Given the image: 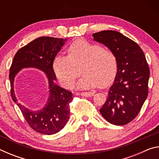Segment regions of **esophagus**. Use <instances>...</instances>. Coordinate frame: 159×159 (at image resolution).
<instances>
[{
  "label": "esophagus",
  "instance_id": "34e87169",
  "mask_svg": "<svg viewBox=\"0 0 159 159\" xmlns=\"http://www.w3.org/2000/svg\"><path fill=\"white\" fill-rule=\"evenodd\" d=\"M80 95L84 96V97H92L94 95V93H90V92H83L80 93Z\"/></svg>",
  "mask_w": 159,
  "mask_h": 159
}]
</instances>
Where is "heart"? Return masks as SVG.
<instances>
[{"mask_svg":"<svg viewBox=\"0 0 159 159\" xmlns=\"http://www.w3.org/2000/svg\"><path fill=\"white\" fill-rule=\"evenodd\" d=\"M68 56L58 55L53 61L54 72L61 85L71 88L77 83L80 89L104 88L113 82L117 74L118 60L115 53L102 45L79 39L70 45Z\"/></svg>","mask_w":159,"mask_h":159,"instance_id":"obj_1","label":"heart"}]
</instances>
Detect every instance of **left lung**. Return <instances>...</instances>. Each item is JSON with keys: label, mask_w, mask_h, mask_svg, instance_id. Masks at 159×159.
<instances>
[{"label": "left lung", "mask_w": 159, "mask_h": 159, "mask_svg": "<svg viewBox=\"0 0 159 159\" xmlns=\"http://www.w3.org/2000/svg\"><path fill=\"white\" fill-rule=\"evenodd\" d=\"M93 36L112 50L118 60L114 82L99 112L111 124L126 125L138 116L148 95L149 68L144 53L135 42L118 31H102Z\"/></svg>", "instance_id": "obj_1"}]
</instances>
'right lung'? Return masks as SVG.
Returning <instances> with one entry per match:
<instances>
[{
    "label": "right lung",
    "instance_id": "add662e5",
    "mask_svg": "<svg viewBox=\"0 0 159 159\" xmlns=\"http://www.w3.org/2000/svg\"><path fill=\"white\" fill-rule=\"evenodd\" d=\"M67 39L49 36L40 37L19 50L13 58L9 79L12 100L17 104L29 126L38 133L53 134L62 129L70 114L69 104L73 100L72 93L55 84L56 75L53 61ZM33 67L47 74L49 84V98L43 109L32 111L18 103L14 91V80L24 68Z\"/></svg>",
    "mask_w": 159,
    "mask_h": 159
}]
</instances>
